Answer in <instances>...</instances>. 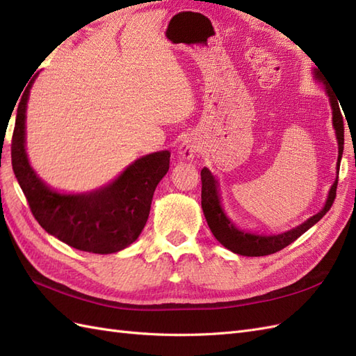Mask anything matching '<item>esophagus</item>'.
<instances>
[{"label":"esophagus","instance_id":"esophagus-1","mask_svg":"<svg viewBox=\"0 0 356 356\" xmlns=\"http://www.w3.org/2000/svg\"><path fill=\"white\" fill-rule=\"evenodd\" d=\"M198 150H200V145L197 144V140H194L193 138H188V139L184 140V143L180 144V147H179V156H180L181 159L189 161V159L194 158L195 153Z\"/></svg>","mask_w":356,"mask_h":356}]
</instances>
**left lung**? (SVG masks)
Instances as JSON below:
<instances>
[{
	"label": "left lung",
	"mask_w": 356,
	"mask_h": 356,
	"mask_svg": "<svg viewBox=\"0 0 356 356\" xmlns=\"http://www.w3.org/2000/svg\"><path fill=\"white\" fill-rule=\"evenodd\" d=\"M327 95L330 100V107H332V124H334V129L337 134V143H338L337 171H340V162H341L343 148H344L343 117H341L338 102L332 97V94L329 92V90H327ZM200 176H202V208L211 232L217 238V241H220L226 247V249L243 256L271 254L285 249L286 245L294 243L297 238L303 235L309 227H312L316 222H318L326 216V212L330 209V206H332L335 200L337 185H338V176H337L334 185L329 189L325 208L320 212H317L316 216H312L311 218L302 222L300 226L277 235H259V234L247 232V230L238 229L234 222L227 218L225 211H222L220 194H218V181L216 180V177L212 176V172L208 168H203Z\"/></svg>",
	"instance_id": "left-lung-1"
}]
</instances>
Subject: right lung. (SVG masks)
<instances>
[{
	"label": "right lung",
	"mask_w": 356,
	"mask_h": 356,
	"mask_svg": "<svg viewBox=\"0 0 356 356\" xmlns=\"http://www.w3.org/2000/svg\"><path fill=\"white\" fill-rule=\"evenodd\" d=\"M33 81L18 103L12 136L13 172L33 217L49 235L77 250L107 254L126 249L143 232L154 189L170 168V152L143 156L97 191H54L38 177L26 153V111Z\"/></svg>",
	"instance_id": "1"
}]
</instances>
